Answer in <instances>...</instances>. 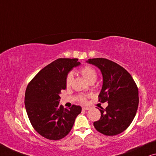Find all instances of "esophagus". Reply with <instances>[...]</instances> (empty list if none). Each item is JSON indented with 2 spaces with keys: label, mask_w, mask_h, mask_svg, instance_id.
<instances>
[{
  "label": "esophagus",
  "mask_w": 156,
  "mask_h": 156,
  "mask_svg": "<svg viewBox=\"0 0 156 156\" xmlns=\"http://www.w3.org/2000/svg\"><path fill=\"white\" fill-rule=\"evenodd\" d=\"M82 109L83 111H85V110H88L89 109V107H83Z\"/></svg>",
  "instance_id": "obj_1"
}]
</instances>
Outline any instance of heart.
Returning <instances> with one entry per match:
<instances>
[{
    "instance_id": "1",
    "label": "heart",
    "mask_w": 156,
    "mask_h": 156,
    "mask_svg": "<svg viewBox=\"0 0 156 156\" xmlns=\"http://www.w3.org/2000/svg\"><path fill=\"white\" fill-rule=\"evenodd\" d=\"M80 73L85 80H86L89 83L92 82H95L96 79H97V73H96L95 70L91 66H85L84 68H83V69L80 70ZM73 79V76L72 73H69V75L67 76L66 79V85L67 87L71 86ZM80 102H85L86 99H85L84 96H80Z\"/></svg>"
}]
</instances>
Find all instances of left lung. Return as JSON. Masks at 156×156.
<instances>
[{"label":"left lung","mask_w":156,"mask_h":156,"mask_svg":"<svg viewBox=\"0 0 156 156\" xmlns=\"http://www.w3.org/2000/svg\"><path fill=\"white\" fill-rule=\"evenodd\" d=\"M86 62L100 70L103 80L99 100L108 102L105 109L100 107L101 117L93 123L94 126L104 135L119 134L128 128L136 114L139 106L136 84L126 70L110 60L95 58Z\"/></svg>","instance_id":"obj_1"}]
</instances>
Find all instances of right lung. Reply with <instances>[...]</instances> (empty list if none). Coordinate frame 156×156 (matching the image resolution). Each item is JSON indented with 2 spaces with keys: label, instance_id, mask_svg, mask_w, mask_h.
I'll return each mask as SVG.
<instances>
[{
  "label": "right lung",
  "instance_id": "right-lung-1",
  "mask_svg": "<svg viewBox=\"0 0 156 156\" xmlns=\"http://www.w3.org/2000/svg\"><path fill=\"white\" fill-rule=\"evenodd\" d=\"M78 58H58L41 69L28 84L25 105L32 126L49 140H59L71 130L82 108L69 109L59 105L60 94L66 89V79L73 68L80 65Z\"/></svg>",
  "mask_w": 156,
  "mask_h": 156
}]
</instances>
